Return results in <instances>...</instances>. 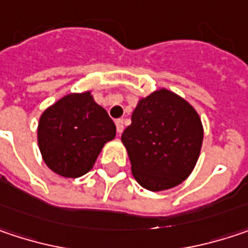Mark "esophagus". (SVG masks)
I'll return each instance as SVG.
<instances>
[{"instance_id":"obj_1","label":"esophagus","mask_w":248,"mask_h":248,"mask_svg":"<svg viewBox=\"0 0 248 248\" xmlns=\"http://www.w3.org/2000/svg\"><path fill=\"white\" fill-rule=\"evenodd\" d=\"M116 130H118V135H121L124 132V121L122 119H116Z\"/></svg>"}]
</instances>
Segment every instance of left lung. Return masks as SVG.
<instances>
[{"mask_svg":"<svg viewBox=\"0 0 248 248\" xmlns=\"http://www.w3.org/2000/svg\"><path fill=\"white\" fill-rule=\"evenodd\" d=\"M122 142L138 183L147 190H166L191 173L202 149L203 126L189 102L160 89L139 101Z\"/></svg>","mask_w":248,"mask_h":248,"instance_id":"left-lung-1","label":"left lung"}]
</instances>
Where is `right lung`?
<instances>
[{
	"instance_id": "add662e5",
	"label": "right lung",
	"mask_w": 248,
	"mask_h": 248,
	"mask_svg": "<svg viewBox=\"0 0 248 248\" xmlns=\"http://www.w3.org/2000/svg\"><path fill=\"white\" fill-rule=\"evenodd\" d=\"M116 135L108 112L91 92L71 93L49 106L38 124L44 162L63 177H79L93 168L106 142Z\"/></svg>"
}]
</instances>
